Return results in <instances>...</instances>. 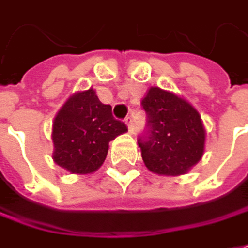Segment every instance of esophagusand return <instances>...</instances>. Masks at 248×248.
Here are the masks:
<instances>
[{
  "mask_svg": "<svg viewBox=\"0 0 248 248\" xmlns=\"http://www.w3.org/2000/svg\"><path fill=\"white\" fill-rule=\"evenodd\" d=\"M124 122H126V126H127V129H129V133H134V126H133V119L132 116H126V119H124Z\"/></svg>",
  "mask_w": 248,
  "mask_h": 248,
  "instance_id": "esophagus-1",
  "label": "esophagus"
}]
</instances>
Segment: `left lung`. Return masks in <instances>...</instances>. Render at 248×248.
<instances>
[{
	"label": "left lung",
	"instance_id": "obj_1",
	"mask_svg": "<svg viewBox=\"0 0 248 248\" xmlns=\"http://www.w3.org/2000/svg\"><path fill=\"white\" fill-rule=\"evenodd\" d=\"M141 104L148 116V132L139 139L144 165L158 175L188 173L204 154L206 129L198 109L158 86H151Z\"/></svg>",
	"mask_w": 248,
	"mask_h": 248
}]
</instances>
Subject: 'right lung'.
<instances>
[{
    "mask_svg": "<svg viewBox=\"0 0 248 248\" xmlns=\"http://www.w3.org/2000/svg\"><path fill=\"white\" fill-rule=\"evenodd\" d=\"M127 132L112 116V108L90 88L71 94L52 126L53 162L71 174L94 173L106 160L109 141Z\"/></svg>",
    "mask_w": 248,
    "mask_h": 248,
    "instance_id": "right-lung-1",
    "label": "right lung"
}]
</instances>
